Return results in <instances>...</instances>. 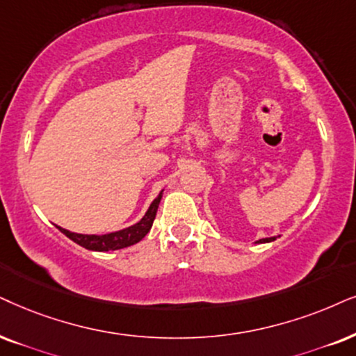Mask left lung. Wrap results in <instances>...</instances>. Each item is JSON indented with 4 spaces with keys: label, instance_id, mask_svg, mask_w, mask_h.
<instances>
[{
    "label": "left lung",
    "instance_id": "8db88e82",
    "mask_svg": "<svg viewBox=\"0 0 356 356\" xmlns=\"http://www.w3.org/2000/svg\"><path fill=\"white\" fill-rule=\"evenodd\" d=\"M276 240V236H271V238H263V240H258L256 243H269V241H274Z\"/></svg>",
    "mask_w": 356,
    "mask_h": 356
}]
</instances>
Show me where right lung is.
<instances>
[{"label":"right lung","instance_id":"1","mask_svg":"<svg viewBox=\"0 0 356 356\" xmlns=\"http://www.w3.org/2000/svg\"><path fill=\"white\" fill-rule=\"evenodd\" d=\"M161 199H163V191H161L159 195L152 200V204L149 205V209H147L145 217L139 220L138 223H134L128 228H123V230L120 232L106 233V235H82V233L69 232L60 227L57 228L64 233L67 238H70L72 241H75L77 245L92 251H115L121 248H128V246L134 245V243L141 241L143 238L147 235V232L151 230Z\"/></svg>","mask_w":356,"mask_h":356}]
</instances>
